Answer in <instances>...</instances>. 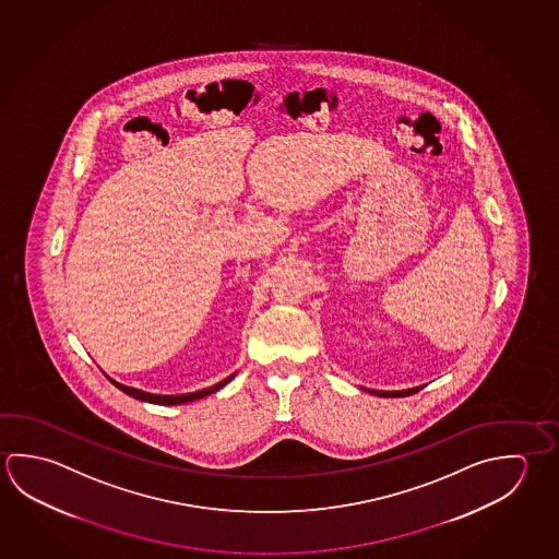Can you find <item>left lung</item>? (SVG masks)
<instances>
[{"instance_id":"1","label":"left lung","mask_w":559,"mask_h":559,"mask_svg":"<svg viewBox=\"0 0 559 559\" xmlns=\"http://www.w3.org/2000/svg\"><path fill=\"white\" fill-rule=\"evenodd\" d=\"M420 389H424V386H414V389H406V391H369V389H362V391L372 392V394L384 396V399H399V396H411V394L420 391Z\"/></svg>"}]
</instances>
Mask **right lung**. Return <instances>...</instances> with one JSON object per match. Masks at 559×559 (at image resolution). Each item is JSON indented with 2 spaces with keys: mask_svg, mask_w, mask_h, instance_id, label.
Instances as JSON below:
<instances>
[{
  "mask_svg": "<svg viewBox=\"0 0 559 559\" xmlns=\"http://www.w3.org/2000/svg\"><path fill=\"white\" fill-rule=\"evenodd\" d=\"M231 379H234V374H231V377H227V379H224L222 382H217L214 386H207L204 391L188 392V394H151V392L133 389V386H126V384L114 381V379H109V381L114 382V384L118 386L119 391L126 392V394L133 396V399H138V401L151 402V404H163V406H177V404H185V402L204 399L207 394H212V392L219 391L222 386H226L227 382L231 381Z\"/></svg>",
  "mask_w": 559,
  "mask_h": 559,
  "instance_id": "add662e5",
  "label": "right lung"
}]
</instances>
